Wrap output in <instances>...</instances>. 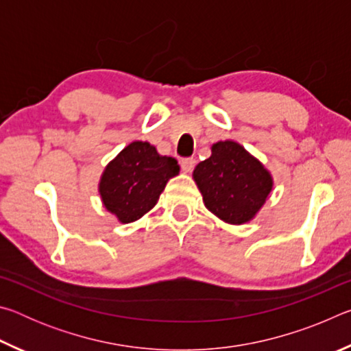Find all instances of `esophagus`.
<instances>
[{
    "label": "esophagus",
    "mask_w": 351,
    "mask_h": 351,
    "mask_svg": "<svg viewBox=\"0 0 351 351\" xmlns=\"http://www.w3.org/2000/svg\"><path fill=\"white\" fill-rule=\"evenodd\" d=\"M195 167V159L193 158H184L181 159V169L184 173H190Z\"/></svg>",
    "instance_id": "34e87169"
}]
</instances>
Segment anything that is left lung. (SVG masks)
I'll use <instances>...</instances> for the list:
<instances>
[{
    "label": "left lung",
    "mask_w": 351,
    "mask_h": 351,
    "mask_svg": "<svg viewBox=\"0 0 351 351\" xmlns=\"http://www.w3.org/2000/svg\"><path fill=\"white\" fill-rule=\"evenodd\" d=\"M207 209L229 224L251 221L272 190V178L258 159L234 141L212 145L209 159L193 170Z\"/></svg>",
    "instance_id": "1"
}]
</instances>
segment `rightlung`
I'll return each mask as SVG.
<instances>
[{
    "label": "right lung",
    "mask_w": 351,
    "mask_h": 351,
    "mask_svg": "<svg viewBox=\"0 0 351 351\" xmlns=\"http://www.w3.org/2000/svg\"><path fill=\"white\" fill-rule=\"evenodd\" d=\"M178 173L175 158L161 156L148 142L136 141L106 165L99 192L119 221L132 223L158 203L165 184Z\"/></svg>",
    "instance_id": "right-lung-1"
}]
</instances>
